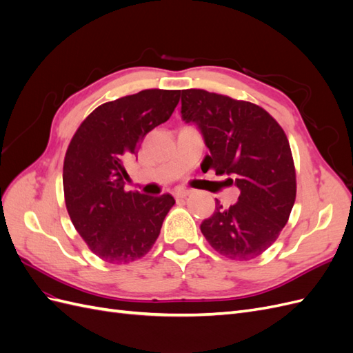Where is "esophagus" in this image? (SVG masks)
Wrapping results in <instances>:
<instances>
[{
	"mask_svg": "<svg viewBox=\"0 0 353 353\" xmlns=\"http://www.w3.org/2000/svg\"><path fill=\"white\" fill-rule=\"evenodd\" d=\"M190 193H191L190 190H185V188H176L174 194H175V197H176V199H184V197H187Z\"/></svg>",
	"mask_w": 353,
	"mask_h": 353,
	"instance_id": "34e87169",
	"label": "esophagus"
}]
</instances>
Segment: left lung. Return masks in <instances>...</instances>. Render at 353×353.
I'll return each mask as SVG.
<instances>
[{
	"label": "left lung",
	"mask_w": 353,
	"mask_h": 353,
	"mask_svg": "<svg viewBox=\"0 0 353 353\" xmlns=\"http://www.w3.org/2000/svg\"><path fill=\"white\" fill-rule=\"evenodd\" d=\"M181 114L205 138L206 172L227 174L225 183L240 190L230 208L216 199L213 215L200 225L203 236L228 259L258 258L279 239L296 200L287 135L259 105L205 90L181 91Z\"/></svg>",
	"instance_id": "obj_1"
}]
</instances>
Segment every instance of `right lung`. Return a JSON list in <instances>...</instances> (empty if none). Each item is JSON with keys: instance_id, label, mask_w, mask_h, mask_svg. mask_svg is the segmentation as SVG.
<instances>
[{"instance_id": "add662e5", "label": "right lung", "mask_w": 353, "mask_h": 353, "mask_svg": "<svg viewBox=\"0 0 353 353\" xmlns=\"http://www.w3.org/2000/svg\"><path fill=\"white\" fill-rule=\"evenodd\" d=\"M179 95V90L154 88L104 103L81 123L68 147L63 188L69 216L104 262L125 265L143 258L175 205L170 194L125 191L123 162L137 154L148 132L169 119Z\"/></svg>"}]
</instances>
